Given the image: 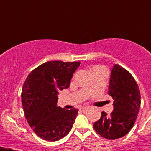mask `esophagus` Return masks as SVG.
<instances>
[{"label":"esophagus","mask_w":151,"mask_h":151,"mask_svg":"<svg viewBox=\"0 0 151 151\" xmlns=\"http://www.w3.org/2000/svg\"><path fill=\"white\" fill-rule=\"evenodd\" d=\"M87 110H88V106H82V107L80 108V110L82 112H85Z\"/></svg>","instance_id":"34e87169"}]
</instances>
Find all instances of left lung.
<instances>
[{"label":"left lung","mask_w":151,"mask_h":151,"mask_svg":"<svg viewBox=\"0 0 151 151\" xmlns=\"http://www.w3.org/2000/svg\"><path fill=\"white\" fill-rule=\"evenodd\" d=\"M108 94L114 100L113 111L110 116L103 111L94 129L104 138L115 140L133 127L141 106V94L132 76L118 64L111 70Z\"/></svg>","instance_id":"8db88e82"}]
</instances>
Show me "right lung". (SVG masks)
Listing matches in <instances>:
<instances>
[{"instance_id":"right-lung-1","label":"right lung","mask_w":151,"mask_h":151,"mask_svg":"<svg viewBox=\"0 0 151 151\" xmlns=\"http://www.w3.org/2000/svg\"><path fill=\"white\" fill-rule=\"evenodd\" d=\"M80 62L49 61L31 72L22 90V104L28 123L43 140L56 141L68 134L78 110L57 106L58 92L68 88Z\"/></svg>"}]
</instances>
